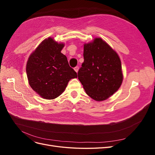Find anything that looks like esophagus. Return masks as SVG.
<instances>
[{"label": "esophagus", "instance_id": "34e87169", "mask_svg": "<svg viewBox=\"0 0 155 155\" xmlns=\"http://www.w3.org/2000/svg\"><path fill=\"white\" fill-rule=\"evenodd\" d=\"M74 70H75V71H76V72H78V70H79V67H76L74 68Z\"/></svg>", "mask_w": 155, "mask_h": 155}]
</instances>
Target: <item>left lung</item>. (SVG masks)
I'll return each instance as SVG.
<instances>
[{"label": "left lung", "instance_id": "obj_1", "mask_svg": "<svg viewBox=\"0 0 155 155\" xmlns=\"http://www.w3.org/2000/svg\"><path fill=\"white\" fill-rule=\"evenodd\" d=\"M83 57L78 74L87 94L97 101L108 99L123 81L118 54L105 41L96 37L84 44Z\"/></svg>", "mask_w": 155, "mask_h": 155}]
</instances>
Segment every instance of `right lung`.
<instances>
[{
	"label": "right lung",
	"instance_id": "right-lung-1",
	"mask_svg": "<svg viewBox=\"0 0 155 155\" xmlns=\"http://www.w3.org/2000/svg\"><path fill=\"white\" fill-rule=\"evenodd\" d=\"M64 43L51 37L43 40L30 55L26 74L30 86L43 99L53 100L64 91L68 81L77 78L61 51Z\"/></svg>",
	"mask_w": 155,
	"mask_h": 155
}]
</instances>
